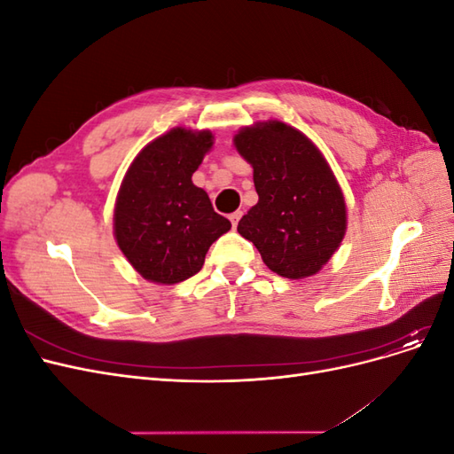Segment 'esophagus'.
<instances>
[{
	"label": "esophagus",
	"instance_id": "34e87169",
	"mask_svg": "<svg viewBox=\"0 0 454 454\" xmlns=\"http://www.w3.org/2000/svg\"><path fill=\"white\" fill-rule=\"evenodd\" d=\"M240 217H242V212H232V214L229 215L232 227H237V225H239V219H240Z\"/></svg>",
	"mask_w": 454,
	"mask_h": 454
}]
</instances>
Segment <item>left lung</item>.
I'll use <instances>...</instances> for the list:
<instances>
[{"label":"left lung","instance_id":"1","mask_svg":"<svg viewBox=\"0 0 454 454\" xmlns=\"http://www.w3.org/2000/svg\"><path fill=\"white\" fill-rule=\"evenodd\" d=\"M235 145L254 167L259 195L239 232L254 242L272 272L312 277L347 229L345 199L325 159L305 134L280 121L240 130Z\"/></svg>","mask_w":454,"mask_h":454}]
</instances>
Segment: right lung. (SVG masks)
<instances>
[{
  "instance_id": "add662e5",
  "label": "right lung",
  "mask_w": 454,
  "mask_h": 454,
  "mask_svg": "<svg viewBox=\"0 0 454 454\" xmlns=\"http://www.w3.org/2000/svg\"><path fill=\"white\" fill-rule=\"evenodd\" d=\"M212 144L208 130L174 129L145 145L122 180L115 239L130 265L151 282L195 277L212 242L231 229L206 191L191 182Z\"/></svg>"
}]
</instances>
